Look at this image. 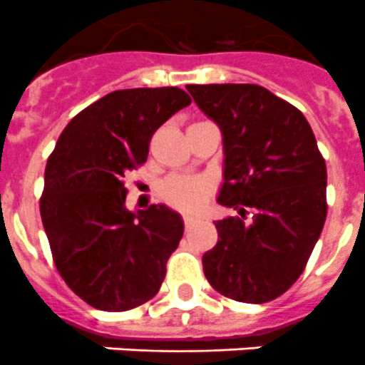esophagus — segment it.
I'll return each mask as SVG.
<instances>
[{
	"label": "esophagus",
	"mask_w": 365,
	"mask_h": 365,
	"mask_svg": "<svg viewBox=\"0 0 365 365\" xmlns=\"http://www.w3.org/2000/svg\"><path fill=\"white\" fill-rule=\"evenodd\" d=\"M182 221H185V227L188 228V227H192L193 222L197 221V217H193V215H185V217H182Z\"/></svg>",
	"instance_id": "1"
}]
</instances>
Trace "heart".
Masks as SVG:
<instances>
[{
    "label": "heart",
    "instance_id": "1",
    "mask_svg": "<svg viewBox=\"0 0 365 365\" xmlns=\"http://www.w3.org/2000/svg\"><path fill=\"white\" fill-rule=\"evenodd\" d=\"M160 199L182 212L199 210L210 197L212 182L202 177L172 175L160 185Z\"/></svg>",
    "mask_w": 365,
    "mask_h": 365
}]
</instances>
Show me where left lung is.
Here are the masks:
<instances>
[{
  "instance_id": "obj_1",
  "label": "left lung",
  "mask_w": 365,
  "mask_h": 365,
  "mask_svg": "<svg viewBox=\"0 0 365 365\" xmlns=\"http://www.w3.org/2000/svg\"><path fill=\"white\" fill-rule=\"evenodd\" d=\"M222 133L225 182L217 202L240 212L215 221L219 240L202 256L215 291L265 303L302 276L327 217V168L307 118L256 83L188 86ZM253 210L250 223L244 219Z\"/></svg>"
}]
</instances>
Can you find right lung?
<instances>
[{"instance_id":"1","label":"right lung","mask_w":365,"mask_h":365,"mask_svg":"<svg viewBox=\"0 0 365 365\" xmlns=\"http://www.w3.org/2000/svg\"><path fill=\"white\" fill-rule=\"evenodd\" d=\"M192 98L179 87L120 89L80 111L45 166L40 214L54 265L100 311H130L159 292L182 219L164 205L125 208L128 173L153 133Z\"/></svg>"}]
</instances>
